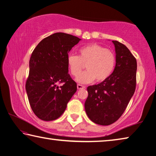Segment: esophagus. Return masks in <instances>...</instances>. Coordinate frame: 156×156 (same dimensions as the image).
I'll use <instances>...</instances> for the list:
<instances>
[{
    "mask_svg": "<svg viewBox=\"0 0 156 156\" xmlns=\"http://www.w3.org/2000/svg\"><path fill=\"white\" fill-rule=\"evenodd\" d=\"M77 88H78V89H84V88H85V87H84V85H82V84H77Z\"/></svg>",
    "mask_w": 156,
    "mask_h": 156,
    "instance_id": "34e87169",
    "label": "esophagus"
}]
</instances>
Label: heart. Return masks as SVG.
I'll use <instances>...</instances> for the list:
<instances>
[{"instance_id": "b5f03b06", "label": "heart", "mask_w": 156, "mask_h": 156, "mask_svg": "<svg viewBox=\"0 0 156 156\" xmlns=\"http://www.w3.org/2000/svg\"><path fill=\"white\" fill-rule=\"evenodd\" d=\"M85 65L87 71L80 73ZM67 65L73 76L77 77L78 83L86 84L103 82L112 75L115 65V55L111 49L100 44L93 43L82 47L78 56L71 54L67 57Z\"/></svg>"}]
</instances>
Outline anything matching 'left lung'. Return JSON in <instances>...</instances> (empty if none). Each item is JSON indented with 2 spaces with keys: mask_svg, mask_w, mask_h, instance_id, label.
<instances>
[{
  "mask_svg": "<svg viewBox=\"0 0 156 156\" xmlns=\"http://www.w3.org/2000/svg\"><path fill=\"white\" fill-rule=\"evenodd\" d=\"M115 49V67L105 81L87 87L84 108L92 122L109 125L125 112L136 87L137 61L125 44L113 41Z\"/></svg>",
  "mask_w": 156,
  "mask_h": 156,
  "instance_id": "left-lung-1",
  "label": "left lung"
}]
</instances>
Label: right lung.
Segmentation results:
<instances>
[{
  "label": "right lung",
  "mask_w": 156,
  "mask_h": 156,
  "mask_svg": "<svg viewBox=\"0 0 156 156\" xmlns=\"http://www.w3.org/2000/svg\"><path fill=\"white\" fill-rule=\"evenodd\" d=\"M80 39L65 33H55L42 40L31 54L25 89L31 109L44 121L58 118L77 90L68 73V54ZM63 83L58 87L57 84Z\"/></svg>",
  "instance_id": "right-lung-1"
}]
</instances>
